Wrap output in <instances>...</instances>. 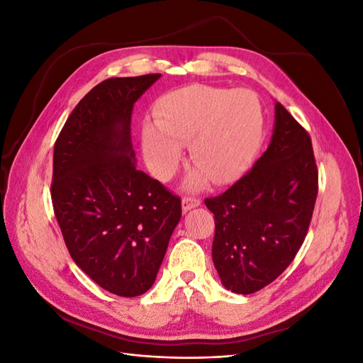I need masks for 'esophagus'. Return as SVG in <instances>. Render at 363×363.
<instances>
[{
	"mask_svg": "<svg viewBox=\"0 0 363 363\" xmlns=\"http://www.w3.org/2000/svg\"><path fill=\"white\" fill-rule=\"evenodd\" d=\"M200 203H201V200L196 199V196H184L183 201H182V207H183L184 212H188L194 207H199Z\"/></svg>",
	"mask_w": 363,
	"mask_h": 363,
	"instance_id": "34e87169",
	"label": "esophagus"
}]
</instances>
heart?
<instances>
[{
  "label": "heart",
  "instance_id": "heart-1",
  "mask_svg": "<svg viewBox=\"0 0 363 363\" xmlns=\"http://www.w3.org/2000/svg\"><path fill=\"white\" fill-rule=\"evenodd\" d=\"M159 127L144 131L145 157L159 177L177 169L182 145L189 144L191 162L200 168L188 184L199 188L208 175L228 183L242 175L263 139V111L256 94L191 84L163 95L156 106Z\"/></svg>",
  "mask_w": 363,
  "mask_h": 363
}]
</instances>
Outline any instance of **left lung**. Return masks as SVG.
Instances as JSON below:
<instances>
[{
    "label": "left lung",
    "instance_id": "left-lung-1",
    "mask_svg": "<svg viewBox=\"0 0 363 363\" xmlns=\"http://www.w3.org/2000/svg\"><path fill=\"white\" fill-rule=\"evenodd\" d=\"M318 168L307 130L280 103L268 150L204 204L215 215L212 257L227 289L255 294L295 259L311 225Z\"/></svg>",
    "mask_w": 363,
    "mask_h": 363
}]
</instances>
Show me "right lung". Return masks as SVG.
Here are the masks:
<instances>
[{
	"label": "right lung",
	"instance_id": "obj_1",
	"mask_svg": "<svg viewBox=\"0 0 363 363\" xmlns=\"http://www.w3.org/2000/svg\"><path fill=\"white\" fill-rule=\"evenodd\" d=\"M160 74L116 77L75 106L54 144L51 200L72 260L119 296L147 292L182 218L179 195L136 168L131 111Z\"/></svg>",
	"mask_w": 363,
	"mask_h": 363
}]
</instances>
